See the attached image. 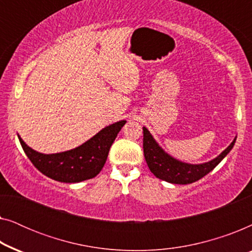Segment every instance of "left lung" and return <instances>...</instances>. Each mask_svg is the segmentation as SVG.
Instances as JSON below:
<instances>
[{"label": "left lung", "mask_w": 252, "mask_h": 252, "mask_svg": "<svg viewBox=\"0 0 252 252\" xmlns=\"http://www.w3.org/2000/svg\"><path fill=\"white\" fill-rule=\"evenodd\" d=\"M236 139L219 155L215 159L203 164H187L177 160L175 158L167 155L151 135L149 130L143 127V153L144 158L149 166L151 173L160 180L171 182L177 185H188L199 180L209 172H211L227 154L232 150Z\"/></svg>", "instance_id": "left-lung-1"}]
</instances>
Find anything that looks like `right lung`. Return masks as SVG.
I'll list each match as a JSON object with an SVG mask.
<instances>
[{
    "label": "right lung",
    "instance_id": "right-lung-1",
    "mask_svg": "<svg viewBox=\"0 0 252 252\" xmlns=\"http://www.w3.org/2000/svg\"><path fill=\"white\" fill-rule=\"evenodd\" d=\"M126 120L115 123L75 149L46 155L33 150L18 135L26 156L41 173L56 181L74 184L97 175L104 166L110 147Z\"/></svg>",
    "mask_w": 252,
    "mask_h": 252
}]
</instances>
